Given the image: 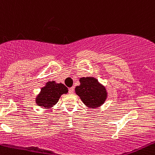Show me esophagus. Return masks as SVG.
<instances>
[{
	"label": "esophagus",
	"instance_id": "esophagus-1",
	"mask_svg": "<svg viewBox=\"0 0 155 155\" xmlns=\"http://www.w3.org/2000/svg\"><path fill=\"white\" fill-rule=\"evenodd\" d=\"M74 92V87H71L69 88V93L70 94H72Z\"/></svg>",
	"mask_w": 155,
	"mask_h": 155
}]
</instances>
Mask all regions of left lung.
<instances>
[{"label":"left lung","mask_w":155,"mask_h":155,"mask_svg":"<svg viewBox=\"0 0 155 155\" xmlns=\"http://www.w3.org/2000/svg\"><path fill=\"white\" fill-rule=\"evenodd\" d=\"M80 85L76 86L75 93L79 96L82 102L89 108L99 107L107 98L106 87L98 79L92 76L79 79Z\"/></svg>","instance_id":"8db88e82"}]
</instances>
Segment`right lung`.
<instances>
[{"label":"right lung","instance_id":"1","mask_svg":"<svg viewBox=\"0 0 155 155\" xmlns=\"http://www.w3.org/2000/svg\"><path fill=\"white\" fill-rule=\"evenodd\" d=\"M68 93V89L62 83L48 81L42 87L35 98V102L42 109L50 110L58 102L59 98Z\"/></svg>","mask_w":155,"mask_h":155}]
</instances>
